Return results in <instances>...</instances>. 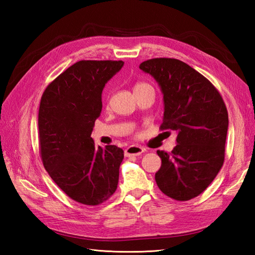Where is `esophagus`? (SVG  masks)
Listing matches in <instances>:
<instances>
[{
	"label": "esophagus",
	"mask_w": 255,
	"mask_h": 255,
	"mask_svg": "<svg viewBox=\"0 0 255 255\" xmlns=\"http://www.w3.org/2000/svg\"><path fill=\"white\" fill-rule=\"evenodd\" d=\"M144 151L143 148L140 145H129V147L125 150V155L131 156V155H140Z\"/></svg>",
	"instance_id": "1"
}]
</instances>
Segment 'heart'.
I'll use <instances>...</instances> for the list:
<instances>
[{
    "instance_id": "obj_1",
    "label": "heart",
    "mask_w": 255,
    "mask_h": 255,
    "mask_svg": "<svg viewBox=\"0 0 255 255\" xmlns=\"http://www.w3.org/2000/svg\"><path fill=\"white\" fill-rule=\"evenodd\" d=\"M148 86H151L150 84L145 83V82H138L134 84V88H133V91H137V90H140V89H143V88H148Z\"/></svg>"
}]
</instances>
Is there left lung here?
<instances>
[{
  "mask_svg": "<svg viewBox=\"0 0 255 255\" xmlns=\"http://www.w3.org/2000/svg\"><path fill=\"white\" fill-rule=\"evenodd\" d=\"M139 68L163 94L161 129L177 134L171 154L156 151L162 161L156 185L173 199H192L209 186L224 164L229 119L223 97L204 75L177 59H150Z\"/></svg>",
  "mask_w": 255,
  "mask_h": 255,
  "instance_id": "obj_1",
  "label": "left lung"
}]
</instances>
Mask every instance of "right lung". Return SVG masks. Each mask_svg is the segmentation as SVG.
<instances>
[{"label":"right lung","instance_id":"obj_1","mask_svg":"<svg viewBox=\"0 0 255 255\" xmlns=\"http://www.w3.org/2000/svg\"><path fill=\"white\" fill-rule=\"evenodd\" d=\"M124 61L82 60L47 86L38 127L41 160L50 177L70 198L100 205L115 193L123 149L95 147L91 133L102 112L105 84Z\"/></svg>","mask_w":255,"mask_h":255}]
</instances>
